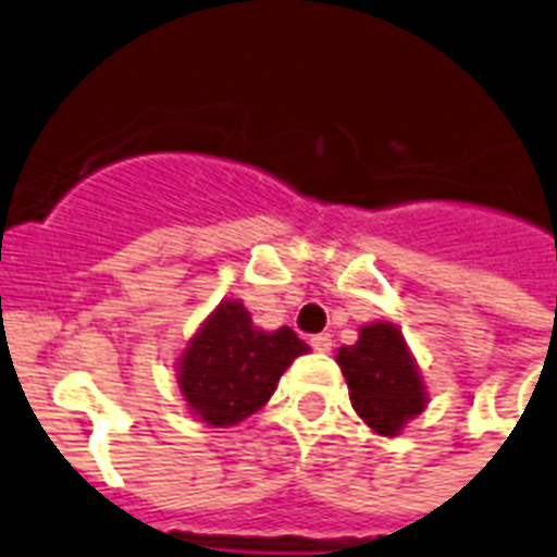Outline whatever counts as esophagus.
<instances>
[{"mask_svg": "<svg viewBox=\"0 0 557 557\" xmlns=\"http://www.w3.org/2000/svg\"><path fill=\"white\" fill-rule=\"evenodd\" d=\"M331 345H334V339H331V334H314V336H311V348L320 350V354H325V350H331Z\"/></svg>", "mask_w": 557, "mask_h": 557, "instance_id": "esophagus-1", "label": "esophagus"}]
</instances>
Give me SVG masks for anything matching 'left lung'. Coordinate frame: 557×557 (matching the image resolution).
<instances>
[{
    "instance_id": "left-lung-1",
    "label": "left lung",
    "mask_w": 557,
    "mask_h": 557,
    "mask_svg": "<svg viewBox=\"0 0 557 557\" xmlns=\"http://www.w3.org/2000/svg\"><path fill=\"white\" fill-rule=\"evenodd\" d=\"M336 366L343 368L357 416L380 436H399L428 408L422 373L394 322L362 325L357 343L336 350Z\"/></svg>"
}]
</instances>
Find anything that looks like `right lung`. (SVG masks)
<instances>
[{
    "mask_svg": "<svg viewBox=\"0 0 557 557\" xmlns=\"http://www.w3.org/2000/svg\"><path fill=\"white\" fill-rule=\"evenodd\" d=\"M308 350L288 325L257 329L243 300H223L177 357V387L200 422L232 428L263 408L286 368Z\"/></svg>",
    "mask_w": 557,
    "mask_h": 557,
    "instance_id": "right-lung-1",
    "label": "right lung"
}]
</instances>
